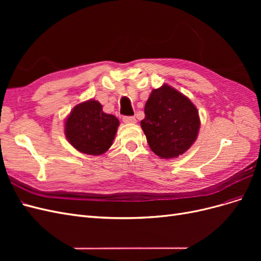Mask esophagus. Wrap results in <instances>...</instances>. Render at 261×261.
<instances>
[{
  "mask_svg": "<svg viewBox=\"0 0 261 261\" xmlns=\"http://www.w3.org/2000/svg\"><path fill=\"white\" fill-rule=\"evenodd\" d=\"M123 122L126 124L136 123V118H135V116H123Z\"/></svg>",
  "mask_w": 261,
  "mask_h": 261,
  "instance_id": "esophagus-1",
  "label": "esophagus"
}]
</instances>
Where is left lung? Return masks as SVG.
<instances>
[{
  "instance_id": "obj_1",
  "label": "left lung",
  "mask_w": 261,
  "mask_h": 261,
  "mask_svg": "<svg viewBox=\"0 0 261 261\" xmlns=\"http://www.w3.org/2000/svg\"><path fill=\"white\" fill-rule=\"evenodd\" d=\"M140 125L150 149L163 159H173L195 143L200 120L193 102L164 84L150 94Z\"/></svg>"
}]
</instances>
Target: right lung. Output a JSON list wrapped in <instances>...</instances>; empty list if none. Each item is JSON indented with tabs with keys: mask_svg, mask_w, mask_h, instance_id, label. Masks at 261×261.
<instances>
[{
	"mask_svg": "<svg viewBox=\"0 0 261 261\" xmlns=\"http://www.w3.org/2000/svg\"><path fill=\"white\" fill-rule=\"evenodd\" d=\"M120 121L102 111L96 100L77 105L65 121V136L78 151L90 155L105 153L112 146Z\"/></svg>",
	"mask_w": 261,
	"mask_h": 261,
	"instance_id": "add662e5",
	"label": "right lung"
}]
</instances>
